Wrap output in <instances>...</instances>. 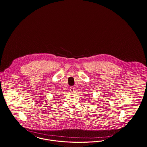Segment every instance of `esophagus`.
Returning a JSON list of instances; mask_svg holds the SVG:
<instances>
[{
  "label": "esophagus",
  "instance_id": "34e87169",
  "mask_svg": "<svg viewBox=\"0 0 147 147\" xmlns=\"http://www.w3.org/2000/svg\"><path fill=\"white\" fill-rule=\"evenodd\" d=\"M69 91H70V92H74V91H75V88H74V87H73V86L70 87V88H69Z\"/></svg>",
  "mask_w": 147,
  "mask_h": 147
}]
</instances>
